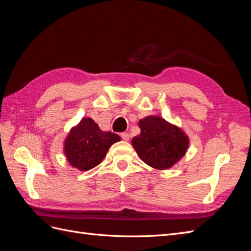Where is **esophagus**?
Masks as SVG:
<instances>
[{
  "label": "esophagus",
  "mask_w": 251,
  "mask_h": 251,
  "mask_svg": "<svg viewBox=\"0 0 251 251\" xmlns=\"http://www.w3.org/2000/svg\"><path fill=\"white\" fill-rule=\"evenodd\" d=\"M121 138H123L125 141H128L130 140V135H128L127 133H123L121 134Z\"/></svg>",
  "instance_id": "obj_1"
}]
</instances>
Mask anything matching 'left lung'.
<instances>
[{"instance_id":"left-lung-1","label":"left lung","mask_w":251,"mask_h":251,"mask_svg":"<svg viewBox=\"0 0 251 251\" xmlns=\"http://www.w3.org/2000/svg\"><path fill=\"white\" fill-rule=\"evenodd\" d=\"M138 126L141 133L133 138L132 146L151 168L170 170L185 156L189 138L178 126L155 115L139 120Z\"/></svg>"}]
</instances>
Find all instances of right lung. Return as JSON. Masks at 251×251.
Returning <instances> with one entry per match:
<instances>
[{
	"instance_id": "right-lung-1",
	"label": "right lung",
	"mask_w": 251,
	"mask_h": 251,
	"mask_svg": "<svg viewBox=\"0 0 251 251\" xmlns=\"http://www.w3.org/2000/svg\"><path fill=\"white\" fill-rule=\"evenodd\" d=\"M120 140L117 134L101 131L92 118L83 117L66 136L64 154L72 168L87 172L100 164L112 144Z\"/></svg>"
}]
</instances>
